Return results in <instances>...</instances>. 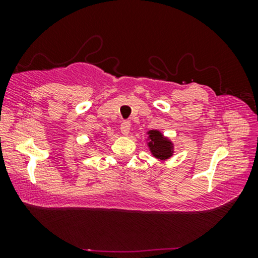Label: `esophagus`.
Returning a JSON list of instances; mask_svg holds the SVG:
<instances>
[{"label":"esophagus","mask_w":258,"mask_h":258,"mask_svg":"<svg viewBox=\"0 0 258 258\" xmlns=\"http://www.w3.org/2000/svg\"><path fill=\"white\" fill-rule=\"evenodd\" d=\"M130 126H132V124H130L129 121H123L121 123V133L123 135H128L130 132Z\"/></svg>","instance_id":"1"}]
</instances>
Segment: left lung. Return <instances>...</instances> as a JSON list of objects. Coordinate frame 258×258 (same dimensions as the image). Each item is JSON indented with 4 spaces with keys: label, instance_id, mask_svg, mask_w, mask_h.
Returning <instances> with one entry per match:
<instances>
[{
    "label": "left lung",
    "instance_id": "8db88e82",
    "mask_svg": "<svg viewBox=\"0 0 258 258\" xmlns=\"http://www.w3.org/2000/svg\"><path fill=\"white\" fill-rule=\"evenodd\" d=\"M149 148L151 154L160 160H167L172 155V144L170 141L165 140L162 134L157 130H150L149 133Z\"/></svg>",
    "mask_w": 258,
    "mask_h": 258
}]
</instances>
